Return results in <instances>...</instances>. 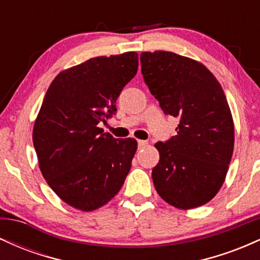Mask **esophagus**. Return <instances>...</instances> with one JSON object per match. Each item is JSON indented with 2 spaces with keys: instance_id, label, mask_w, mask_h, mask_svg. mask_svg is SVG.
Returning a JSON list of instances; mask_svg holds the SVG:
<instances>
[{
  "instance_id": "obj_1",
  "label": "esophagus",
  "mask_w": 260,
  "mask_h": 260,
  "mask_svg": "<svg viewBox=\"0 0 260 260\" xmlns=\"http://www.w3.org/2000/svg\"><path fill=\"white\" fill-rule=\"evenodd\" d=\"M147 145H148L147 140H138V147H139V149L147 147Z\"/></svg>"
}]
</instances>
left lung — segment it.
<instances>
[{
	"instance_id": "1",
	"label": "left lung",
	"mask_w": 260,
	"mask_h": 260,
	"mask_svg": "<svg viewBox=\"0 0 260 260\" xmlns=\"http://www.w3.org/2000/svg\"><path fill=\"white\" fill-rule=\"evenodd\" d=\"M140 63L162 111L180 118L176 136L155 143V189L177 209L207 204L222 187L234 153V120L221 85L201 62L175 52H142Z\"/></svg>"
}]
</instances>
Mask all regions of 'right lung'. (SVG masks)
Returning <instances> with one entry per match:
<instances>
[{"label": "right lung", "mask_w": 260, "mask_h": 260, "mask_svg": "<svg viewBox=\"0 0 260 260\" xmlns=\"http://www.w3.org/2000/svg\"><path fill=\"white\" fill-rule=\"evenodd\" d=\"M138 53L98 56L59 72L32 128L39 168L59 198L96 210L120 192L138 143L98 127L116 112L122 89L137 74Z\"/></svg>", "instance_id": "add662e5"}]
</instances>
